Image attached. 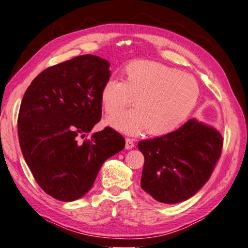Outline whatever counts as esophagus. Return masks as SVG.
Instances as JSON below:
<instances>
[{"mask_svg":"<svg viewBox=\"0 0 248 248\" xmlns=\"http://www.w3.org/2000/svg\"><path fill=\"white\" fill-rule=\"evenodd\" d=\"M134 147V141L132 139L127 138L125 139V149H132Z\"/></svg>","mask_w":248,"mask_h":248,"instance_id":"34e87169","label":"esophagus"}]
</instances>
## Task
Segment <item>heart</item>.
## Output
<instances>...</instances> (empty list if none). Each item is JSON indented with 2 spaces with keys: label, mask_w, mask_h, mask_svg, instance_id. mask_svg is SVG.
I'll return each instance as SVG.
<instances>
[{
  "label": "heart",
  "mask_w": 248,
  "mask_h": 248,
  "mask_svg": "<svg viewBox=\"0 0 248 248\" xmlns=\"http://www.w3.org/2000/svg\"><path fill=\"white\" fill-rule=\"evenodd\" d=\"M199 87L195 78L160 62L134 61L124 67L123 80L109 78L101 88V102L108 115L119 114L132 102L135 108L108 123L124 133L148 130L163 136L178 129L196 105Z\"/></svg>",
  "instance_id": "heart-1"
}]
</instances>
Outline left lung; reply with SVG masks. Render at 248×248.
I'll return each mask as SVG.
<instances>
[{
	"mask_svg": "<svg viewBox=\"0 0 248 248\" xmlns=\"http://www.w3.org/2000/svg\"><path fill=\"white\" fill-rule=\"evenodd\" d=\"M144 155L140 186L162 203H178L202 188L220 156L223 138L192 118L171 133L139 141Z\"/></svg>",
	"mask_w": 248,
	"mask_h": 248,
	"instance_id": "left-lung-1",
	"label": "left lung"
}]
</instances>
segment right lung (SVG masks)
<instances>
[{
	"mask_svg": "<svg viewBox=\"0 0 248 248\" xmlns=\"http://www.w3.org/2000/svg\"><path fill=\"white\" fill-rule=\"evenodd\" d=\"M109 62L81 55L46 68L26 89L18 116L24 160L44 191L62 202L83 197L103 163L124 148L112 128L78 141L101 119V88Z\"/></svg>",
	"mask_w": 248,
	"mask_h": 248,
	"instance_id": "add662e5",
	"label": "right lung"
}]
</instances>
